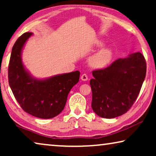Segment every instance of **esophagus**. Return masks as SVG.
<instances>
[{
    "mask_svg": "<svg viewBox=\"0 0 156 156\" xmlns=\"http://www.w3.org/2000/svg\"><path fill=\"white\" fill-rule=\"evenodd\" d=\"M81 80L82 81H87L88 80V76H87L86 74H83L81 76Z\"/></svg>",
    "mask_w": 156,
    "mask_h": 156,
    "instance_id": "1",
    "label": "esophagus"
}]
</instances>
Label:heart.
Masks as SVG:
<instances>
[{
    "instance_id": "b5f03b06",
    "label": "heart",
    "mask_w": 156,
    "mask_h": 156,
    "mask_svg": "<svg viewBox=\"0 0 156 156\" xmlns=\"http://www.w3.org/2000/svg\"><path fill=\"white\" fill-rule=\"evenodd\" d=\"M97 46H102L103 43L98 41ZM112 58V51L109 48H102L96 52L94 55L91 57L89 59V64L91 67L96 69H101L106 67Z\"/></svg>"
}]
</instances>
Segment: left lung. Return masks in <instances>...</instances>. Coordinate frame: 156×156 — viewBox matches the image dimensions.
I'll use <instances>...</instances> for the list:
<instances>
[{
    "mask_svg": "<svg viewBox=\"0 0 156 156\" xmlns=\"http://www.w3.org/2000/svg\"><path fill=\"white\" fill-rule=\"evenodd\" d=\"M146 74V59L140 52L116 59L104 69L94 70L90 80L94 112L105 119L126 113L139 94Z\"/></svg>",
    "mask_w": 156,
    "mask_h": 156,
    "instance_id": "left-lung-1",
    "label": "left lung"
}]
</instances>
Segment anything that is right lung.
<instances>
[{
	"label": "right lung",
	"instance_id": "1",
	"mask_svg": "<svg viewBox=\"0 0 156 156\" xmlns=\"http://www.w3.org/2000/svg\"><path fill=\"white\" fill-rule=\"evenodd\" d=\"M32 33L23 34L12 47L8 65V82L15 98L24 112L40 119H51L65 108L71 89L80 80L75 71L45 80L32 77L22 62L21 52Z\"/></svg>",
	"mask_w": 156,
	"mask_h": 156
}]
</instances>
